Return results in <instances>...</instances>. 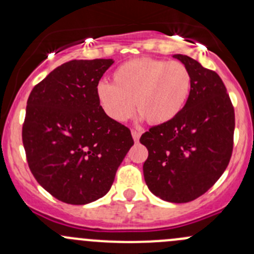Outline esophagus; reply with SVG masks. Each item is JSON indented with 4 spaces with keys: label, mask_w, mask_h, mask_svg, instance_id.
Masks as SVG:
<instances>
[{
    "label": "esophagus",
    "mask_w": 254,
    "mask_h": 254,
    "mask_svg": "<svg viewBox=\"0 0 254 254\" xmlns=\"http://www.w3.org/2000/svg\"><path fill=\"white\" fill-rule=\"evenodd\" d=\"M131 135H132V139H134V141L137 142L140 140V136H141V132L136 131V130H132Z\"/></svg>",
    "instance_id": "obj_1"
}]
</instances>
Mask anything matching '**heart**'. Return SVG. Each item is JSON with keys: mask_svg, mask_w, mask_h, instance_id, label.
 Segmentation results:
<instances>
[{"mask_svg": "<svg viewBox=\"0 0 254 254\" xmlns=\"http://www.w3.org/2000/svg\"><path fill=\"white\" fill-rule=\"evenodd\" d=\"M191 77L178 61L141 58L122 64L112 75V84L102 82L96 96L102 111L117 123L134 114L161 125L173 120L188 102Z\"/></svg>", "mask_w": 254, "mask_h": 254, "instance_id": "heart-1", "label": "heart"}]
</instances>
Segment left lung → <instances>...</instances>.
<instances>
[{"label": "left lung", "mask_w": 254, "mask_h": 254, "mask_svg": "<svg viewBox=\"0 0 254 254\" xmlns=\"http://www.w3.org/2000/svg\"><path fill=\"white\" fill-rule=\"evenodd\" d=\"M191 77L183 111L142 134L148 150L143 177L151 193L170 203L203 195L221 177L234 147L235 112L224 82L194 59L177 54Z\"/></svg>", "instance_id": "left-lung-1"}]
</instances>
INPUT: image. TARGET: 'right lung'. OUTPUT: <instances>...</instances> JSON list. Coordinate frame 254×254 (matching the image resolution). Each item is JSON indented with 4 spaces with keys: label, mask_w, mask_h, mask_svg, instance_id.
Wrapping results in <instances>:
<instances>
[{
    "label": "right lung",
    "mask_w": 254,
    "mask_h": 254,
    "mask_svg": "<svg viewBox=\"0 0 254 254\" xmlns=\"http://www.w3.org/2000/svg\"><path fill=\"white\" fill-rule=\"evenodd\" d=\"M113 59L72 60L33 88L22 139L38 183L66 204L84 205L106 195L134 145L127 127L102 111L96 91Z\"/></svg>",
    "instance_id": "obj_1"
}]
</instances>
